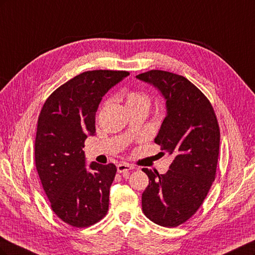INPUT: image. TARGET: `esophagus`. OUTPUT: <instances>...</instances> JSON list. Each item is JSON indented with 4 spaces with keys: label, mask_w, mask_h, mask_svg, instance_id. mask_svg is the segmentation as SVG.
<instances>
[{
    "label": "esophagus",
    "mask_w": 255,
    "mask_h": 255,
    "mask_svg": "<svg viewBox=\"0 0 255 255\" xmlns=\"http://www.w3.org/2000/svg\"><path fill=\"white\" fill-rule=\"evenodd\" d=\"M134 169V166L129 165L128 163H120L118 166H117V171L119 173H122V172H128L129 170H133Z\"/></svg>",
    "instance_id": "34e87169"
}]
</instances>
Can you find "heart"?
<instances>
[{
  "instance_id": "b5f03b06",
  "label": "heart",
  "mask_w": 255,
  "mask_h": 255,
  "mask_svg": "<svg viewBox=\"0 0 255 255\" xmlns=\"http://www.w3.org/2000/svg\"><path fill=\"white\" fill-rule=\"evenodd\" d=\"M126 103L128 110L134 109V107H143L149 109L150 106V97L143 91L140 90H128L126 94Z\"/></svg>"
}]
</instances>
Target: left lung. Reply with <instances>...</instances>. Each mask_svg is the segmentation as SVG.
<instances>
[{
	"mask_svg": "<svg viewBox=\"0 0 255 255\" xmlns=\"http://www.w3.org/2000/svg\"><path fill=\"white\" fill-rule=\"evenodd\" d=\"M136 78L156 87L166 100L167 115L155 137L173 160L165 174L142 168L149 177L142 212L158 226L174 228L202 205L215 181L220 130L211 102L182 75L151 70Z\"/></svg>",
	"mask_w": 255,
	"mask_h": 255,
	"instance_id": "1",
	"label": "left lung"
}]
</instances>
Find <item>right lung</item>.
Segmentation results:
<instances>
[{"label":"right lung","instance_id":"1","mask_svg":"<svg viewBox=\"0 0 255 255\" xmlns=\"http://www.w3.org/2000/svg\"><path fill=\"white\" fill-rule=\"evenodd\" d=\"M129 73L86 71L61 85L44 102L35 139V163L53 212L75 228H87L109 211L117 168L92 161L83 148L96 133V113L103 96Z\"/></svg>","mask_w":255,"mask_h":255}]
</instances>
